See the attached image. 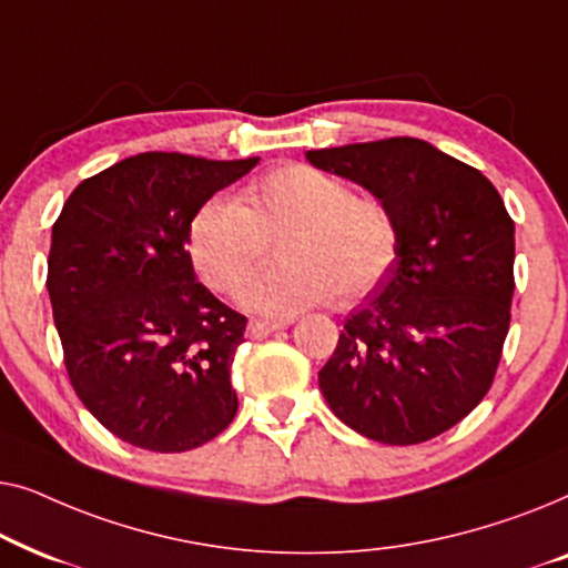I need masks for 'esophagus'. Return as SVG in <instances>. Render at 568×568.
Wrapping results in <instances>:
<instances>
[{
  "mask_svg": "<svg viewBox=\"0 0 568 568\" xmlns=\"http://www.w3.org/2000/svg\"><path fill=\"white\" fill-rule=\"evenodd\" d=\"M286 325L290 323H274V321H258V317H255V321H251L247 323V333H251V336H268V333H276V331H284Z\"/></svg>",
  "mask_w": 568,
  "mask_h": 568,
  "instance_id": "obj_1",
  "label": "esophagus"
}]
</instances>
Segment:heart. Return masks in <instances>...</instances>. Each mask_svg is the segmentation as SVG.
Segmentation results:
<instances>
[{"instance_id":"1","label":"heart","mask_w":568,"mask_h":568,"mask_svg":"<svg viewBox=\"0 0 568 568\" xmlns=\"http://www.w3.org/2000/svg\"><path fill=\"white\" fill-rule=\"evenodd\" d=\"M276 239L283 263L240 300L255 313L294 315L333 297L338 305L369 297L398 263L403 232L385 199L307 162H284L245 185L243 204H201L189 255L212 290L235 294Z\"/></svg>"}]
</instances>
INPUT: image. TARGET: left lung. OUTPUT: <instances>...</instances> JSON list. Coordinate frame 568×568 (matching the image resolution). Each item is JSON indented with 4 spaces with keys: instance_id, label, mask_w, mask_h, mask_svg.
Instances as JSON below:
<instances>
[{
    "instance_id": "left-lung-1",
    "label": "left lung",
    "mask_w": 568,
    "mask_h": 568,
    "mask_svg": "<svg viewBox=\"0 0 568 568\" xmlns=\"http://www.w3.org/2000/svg\"><path fill=\"white\" fill-rule=\"evenodd\" d=\"M398 216L390 276L346 317L321 390L346 426L383 445L453 429L491 390L515 294V222L476 168L424 139L310 150Z\"/></svg>"
}]
</instances>
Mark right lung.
Instances as JSON below:
<instances>
[{
  "label": "right lung",
  "instance_id": "obj_1",
  "mask_svg": "<svg viewBox=\"0 0 568 568\" xmlns=\"http://www.w3.org/2000/svg\"><path fill=\"white\" fill-rule=\"evenodd\" d=\"M255 162L134 154L77 185L53 222L45 286L69 383L129 445L185 453L237 414L247 317L196 282L185 243L196 209Z\"/></svg>",
  "mask_w": 568,
  "mask_h": 568
}]
</instances>
